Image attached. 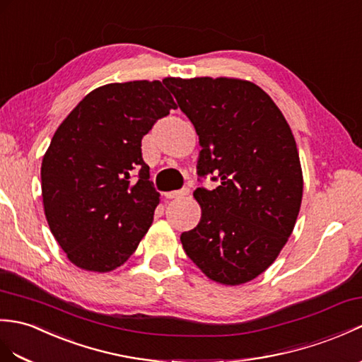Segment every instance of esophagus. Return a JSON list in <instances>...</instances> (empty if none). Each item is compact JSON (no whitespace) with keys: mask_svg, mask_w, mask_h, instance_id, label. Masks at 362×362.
I'll list each match as a JSON object with an SVG mask.
<instances>
[{"mask_svg":"<svg viewBox=\"0 0 362 362\" xmlns=\"http://www.w3.org/2000/svg\"><path fill=\"white\" fill-rule=\"evenodd\" d=\"M189 194V188H182L179 191H171V192H166V197L168 199H182L185 196Z\"/></svg>","mask_w":362,"mask_h":362,"instance_id":"1","label":"esophagus"}]
</instances>
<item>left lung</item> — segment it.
Returning a JSON list of instances; mask_svg holds the SVG:
<instances>
[{
  "mask_svg": "<svg viewBox=\"0 0 362 362\" xmlns=\"http://www.w3.org/2000/svg\"><path fill=\"white\" fill-rule=\"evenodd\" d=\"M163 81L196 128L199 175L221 182L213 191H194L202 217L182 233L185 253L217 284L253 281L279 256L300 209L304 179L290 126L251 81Z\"/></svg>",
  "mask_w": 362,
  "mask_h": 362,
  "instance_id": "left-lung-1",
  "label": "left lung"
}]
</instances>
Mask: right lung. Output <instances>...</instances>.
I'll return each instance as SVG.
<instances>
[{
  "label": "right lung",
  "mask_w": 362,
  "mask_h": 362,
  "mask_svg": "<svg viewBox=\"0 0 362 362\" xmlns=\"http://www.w3.org/2000/svg\"><path fill=\"white\" fill-rule=\"evenodd\" d=\"M175 107L158 80L109 83L58 126L41 163V196L55 240L81 270H115L148 233L160 194L141 139Z\"/></svg>",
  "instance_id": "1"
}]
</instances>
